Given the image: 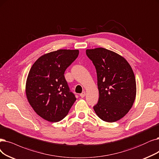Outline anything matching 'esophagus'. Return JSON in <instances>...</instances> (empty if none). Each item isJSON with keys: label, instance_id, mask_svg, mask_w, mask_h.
Segmentation results:
<instances>
[{"label": "esophagus", "instance_id": "obj_1", "mask_svg": "<svg viewBox=\"0 0 159 159\" xmlns=\"http://www.w3.org/2000/svg\"><path fill=\"white\" fill-rule=\"evenodd\" d=\"M85 96V92H83V93L80 94V97L81 98H84Z\"/></svg>", "mask_w": 159, "mask_h": 159}]
</instances>
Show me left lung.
<instances>
[{
  "label": "left lung",
  "mask_w": 159,
  "mask_h": 159,
  "mask_svg": "<svg viewBox=\"0 0 159 159\" xmlns=\"http://www.w3.org/2000/svg\"><path fill=\"white\" fill-rule=\"evenodd\" d=\"M97 70L98 102L93 108L106 122L123 118L134 104L136 84L132 69L123 57L103 48L86 50Z\"/></svg>",
  "instance_id": "1"
}]
</instances>
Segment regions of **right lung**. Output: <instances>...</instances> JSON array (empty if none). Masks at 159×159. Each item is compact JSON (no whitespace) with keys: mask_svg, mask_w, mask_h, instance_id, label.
Instances as JSON below:
<instances>
[{"mask_svg":"<svg viewBox=\"0 0 159 159\" xmlns=\"http://www.w3.org/2000/svg\"><path fill=\"white\" fill-rule=\"evenodd\" d=\"M78 55V49L57 50L42 55L30 70L25 86L27 100L38 115L48 121L64 119L76 100L64 74Z\"/></svg>","mask_w":159,"mask_h":159,"instance_id":"add662e5","label":"right lung"}]
</instances>
